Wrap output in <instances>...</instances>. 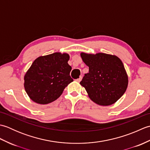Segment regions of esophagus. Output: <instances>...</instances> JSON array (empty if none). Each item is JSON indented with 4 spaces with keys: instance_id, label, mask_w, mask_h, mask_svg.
I'll list each match as a JSON object with an SVG mask.
<instances>
[{
    "instance_id": "1",
    "label": "esophagus",
    "mask_w": 150,
    "mask_h": 150,
    "mask_svg": "<svg viewBox=\"0 0 150 150\" xmlns=\"http://www.w3.org/2000/svg\"><path fill=\"white\" fill-rule=\"evenodd\" d=\"M81 80H82V77H81L80 78H79V79H76V81H77V82H80L81 81Z\"/></svg>"
}]
</instances>
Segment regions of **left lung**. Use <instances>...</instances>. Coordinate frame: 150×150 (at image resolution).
Returning <instances> with one entry per match:
<instances>
[{
    "instance_id": "obj_1",
    "label": "left lung",
    "mask_w": 150,
    "mask_h": 150,
    "mask_svg": "<svg viewBox=\"0 0 150 150\" xmlns=\"http://www.w3.org/2000/svg\"><path fill=\"white\" fill-rule=\"evenodd\" d=\"M89 67L80 84L90 99L103 106L113 104L122 96L128 85V76L121 60L114 55L81 53Z\"/></svg>"
}]
</instances>
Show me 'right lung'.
Listing matches in <instances>:
<instances>
[{
  "mask_svg": "<svg viewBox=\"0 0 150 150\" xmlns=\"http://www.w3.org/2000/svg\"><path fill=\"white\" fill-rule=\"evenodd\" d=\"M69 54L55 52L34 60L24 75V86L35 103L47 104L57 100L73 81L69 75Z\"/></svg>",
  "mask_w": 150,
  "mask_h": 150,
  "instance_id": "right-lung-1",
  "label": "right lung"
}]
</instances>
